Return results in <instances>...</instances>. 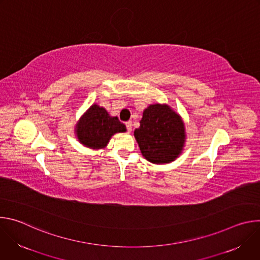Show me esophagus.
<instances>
[{"mask_svg":"<svg viewBox=\"0 0 260 260\" xmlns=\"http://www.w3.org/2000/svg\"><path fill=\"white\" fill-rule=\"evenodd\" d=\"M125 126H126V128H127V132L131 133L132 129H133V122H132V121H127V122L125 123Z\"/></svg>","mask_w":260,"mask_h":260,"instance_id":"1","label":"esophagus"}]
</instances>
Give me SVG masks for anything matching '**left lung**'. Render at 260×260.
Listing matches in <instances>:
<instances>
[{"label":"left lung","instance_id":"obj_1","mask_svg":"<svg viewBox=\"0 0 260 260\" xmlns=\"http://www.w3.org/2000/svg\"><path fill=\"white\" fill-rule=\"evenodd\" d=\"M134 135L144 158L155 165L176 160L186 142L184 121L168 104L148 106Z\"/></svg>","mask_w":260,"mask_h":260}]
</instances>
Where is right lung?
I'll return each instance as SVG.
<instances>
[{
	"label": "right lung",
	"mask_w": 260,
	"mask_h": 260,
	"mask_svg": "<svg viewBox=\"0 0 260 260\" xmlns=\"http://www.w3.org/2000/svg\"><path fill=\"white\" fill-rule=\"evenodd\" d=\"M125 132V125L117 116H111L105 108L96 104L85 111L75 125V135L79 143L94 150L107 147L115 134Z\"/></svg>",
	"instance_id": "obj_1"
}]
</instances>
